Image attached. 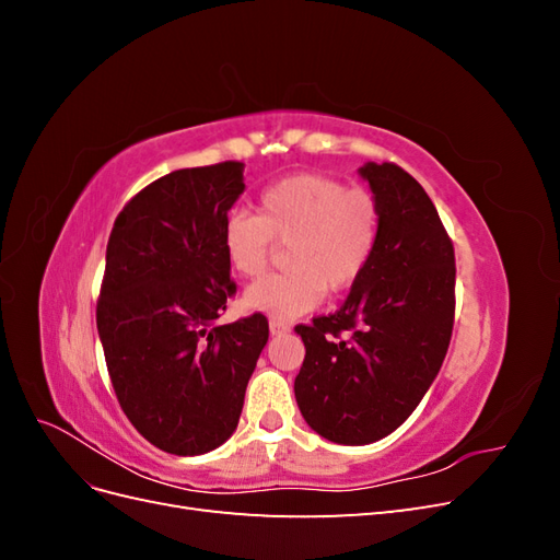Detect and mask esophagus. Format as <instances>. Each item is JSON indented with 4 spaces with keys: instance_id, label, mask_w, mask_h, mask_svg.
Here are the masks:
<instances>
[{
    "instance_id": "1",
    "label": "esophagus",
    "mask_w": 560,
    "mask_h": 560,
    "mask_svg": "<svg viewBox=\"0 0 560 560\" xmlns=\"http://www.w3.org/2000/svg\"><path fill=\"white\" fill-rule=\"evenodd\" d=\"M268 327H270V334H287L292 329L290 322H284V319H270Z\"/></svg>"
}]
</instances>
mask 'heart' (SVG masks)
<instances>
[{"instance_id":"heart-1","label":"heart","mask_w":560,"mask_h":560,"mask_svg":"<svg viewBox=\"0 0 560 560\" xmlns=\"http://www.w3.org/2000/svg\"><path fill=\"white\" fill-rule=\"evenodd\" d=\"M378 238L376 196L319 173L268 184L257 214L233 212L222 229L224 257L243 278L264 276L278 245H290V270L257 280L245 292L247 308L282 319L313 311L327 290H350L366 273Z\"/></svg>"}]
</instances>
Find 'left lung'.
I'll list each match as a JSON object with an SVG mask.
<instances>
[{
  "label": "left lung",
  "mask_w": 560,
  "mask_h": 560,
  "mask_svg": "<svg viewBox=\"0 0 560 560\" xmlns=\"http://www.w3.org/2000/svg\"><path fill=\"white\" fill-rule=\"evenodd\" d=\"M381 238L336 313L296 325L294 381L308 425L336 444H371L413 413L442 369L455 319V252L434 202L397 163H366Z\"/></svg>",
  "instance_id": "left-lung-1"
}]
</instances>
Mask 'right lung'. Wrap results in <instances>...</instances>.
Listing matches in <instances>:
<instances>
[{"mask_svg": "<svg viewBox=\"0 0 560 560\" xmlns=\"http://www.w3.org/2000/svg\"><path fill=\"white\" fill-rule=\"evenodd\" d=\"M243 189L238 161L184 167L135 194L109 233L95 315L112 387L132 428L173 455L233 434L268 341L261 313L217 325L238 290L222 229Z\"/></svg>", "mask_w": 560, "mask_h": 560, "instance_id": "right-lung-1", "label": "right lung"}]
</instances>
